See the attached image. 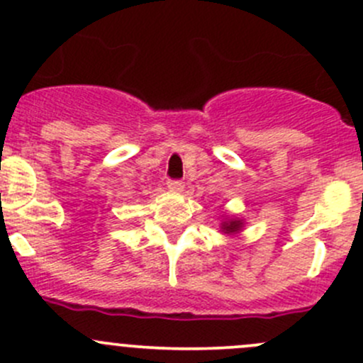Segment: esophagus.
Here are the masks:
<instances>
[{"label": "esophagus", "instance_id": "obj_1", "mask_svg": "<svg viewBox=\"0 0 363 363\" xmlns=\"http://www.w3.org/2000/svg\"><path fill=\"white\" fill-rule=\"evenodd\" d=\"M167 186H169V189L175 193H181L182 189H184V182L182 181H169L167 182Z\"/></svg>", "mask_w": 363, "mask_h": 363}]
</instances>
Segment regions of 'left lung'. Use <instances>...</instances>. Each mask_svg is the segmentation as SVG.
I'll return each mask as SVG.
<instances>
[{
    "mask_svg": "<svg viewBox=\"0 0 363 363\" xmlns=\"http://www.w3.org/2000/svg\"><path fill=\"white\" fill-rule=\"evenodd\" d=\"M243 226H245V220L240 219V217L236 216H226L224 213L223 216V220H220V226H219V231H223L224 235H238L240 231H243Z\"/></svg>",
    "mask_w": 363,
    "mask_h": 363,
    "instance_id": "1",
    "label": "left lung"
}]
</instances>
